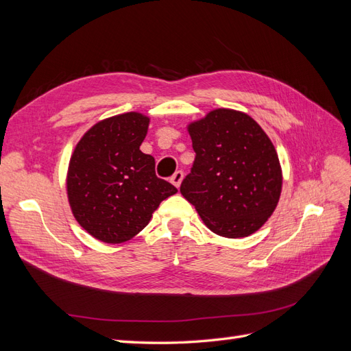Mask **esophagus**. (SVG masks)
<instances>
[{
  "instance_id": "obj_1",
  "label": "esophagus",
  "mask_w": 351,
  "mask_h": 351,
  "mask_svg": "<svg viewBox=\"0 0 351 351\" xmlns=\"http://www.w3.org/2000/svg\"><path fill=\"white\" fill-rule=\"evenodd\" d=\"M183 177H184L183 171H176L174 176L171 177V183L178 189L180 184H182V182H183Z\"/></svg>"
}]
</instances>
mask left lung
Wrapping results in <instances>:
<instances>
[{"label":"left lung","instance_id":"obj_1","mask_svg":"<svg viewBox=\"0 0 351 351\" xmlns=\"http://www.w3.org/2000/svg\"><path fill=\"white\" fill-rule=\"evenodd\" d=\"M196 152L180 192L204 224L227 239L258 231L278 205L282 169L278 154L250 115L230 108L209 111L187 124Z\"/></svg>","mask_w":351,"mask_h":351}]
</instances>
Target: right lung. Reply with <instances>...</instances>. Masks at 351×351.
Returning <instances> with one entry per match:
<instances>
[{"instance_id": "obj_1", "label": "right lung", "mask_w": 351, "mask_h": 351, "mask_svg": "<svg viewBox=\"0 0 351 351\" xmlns=\"http://www.w3.org/2000/svg\"><path fill=\"white\" fill-rule=\"evenodd\" d=\"M149 117L124 112L93 124L74 147L67 197L80 227L99 241L119 244L149 224L177 189L155 176V159L141 151Z\"/></svg>"}]
</instances>
